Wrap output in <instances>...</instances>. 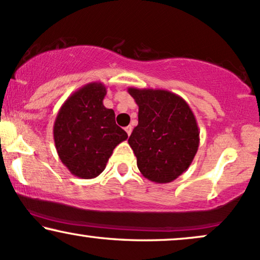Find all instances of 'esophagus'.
<instances>
[{
	"label": "esophagus",
	"instance_id": "obj_1",
	"mask_svg": "<svg viewBox=\"0 0 260 260\" xmlns=\"http://www.w3.org/2000/svg\"><path fill=\"white\" fill-rule=\"evenodd\" d=\"M124 129H126V132H127L128 136H131V133H132L133 128H132V126H127L126 128H124Z\"/></svg>",
	"mask_w": 260,
	"mask_h": 260
}]
</instances>
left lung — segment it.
<instances>
[{
    "label": "left lung",
    "instance_id": "obj_1",
    "mask_svg": "<svg viewBox=\"0 0 260 260\" xmlns=\"http://www.w3.org/2000/svg\"><path fill=\"white\" fill-rule=\"evenodd\" d=\"M138 105V126L128 144L146 179L171 183L190 167L198 152L200 131L187 103L166 89L129 87Z\"/></svg>",
    "mask_w": 260,
    "mask_h": 260
}]
</instances>
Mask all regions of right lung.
I'll list each match as a JSON object with an SVG mask.
<instances>
[{"label":"right lung","mask_w":260,"mask_h":260,"mask_svg":"<svg viewBox=\"0 0 260 260\" xmlns=\"http://www.w3.org/2000/svg\"><path fill=\"white\" fill-rule=\"evenodd\" d=\"M106 87L102 82L84 84L65 100L53 126L58 156L74 176L98 177L112 151L128 138L115 122V112L103 104Z\"/></svg>","instance_id":"right-lung-1"}]
</instances>
